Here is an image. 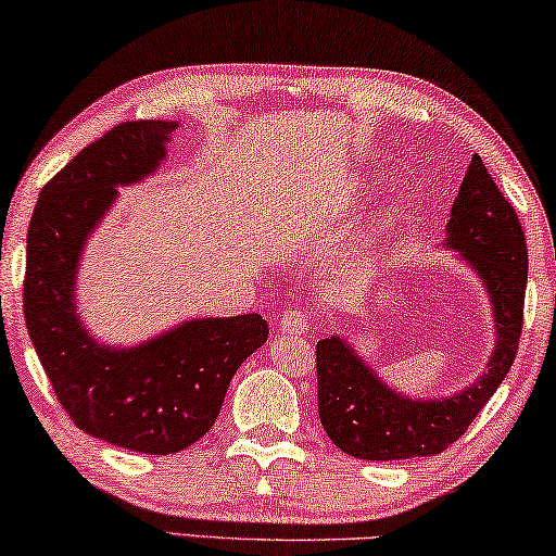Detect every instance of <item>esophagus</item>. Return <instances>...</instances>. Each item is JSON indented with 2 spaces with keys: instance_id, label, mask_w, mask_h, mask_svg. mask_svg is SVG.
Segmentation results:
<instances>
[{
  "instance_id": "obj_1",
  "label": "esophagus",
  "mask_w": 556,
  "mask_h": 556,
  "mask_svg": "<svg viewBox=\"0 0 556 556\" xmlns=\"http://www.w3.org/2000/svg\"><path fill=\"white\" fill-rule=\"evenodd\" d=\"M308 329V314L306 311H283V316H280L278 321V331L280 333H288V337H303Z\"/></svg>"
}]
</instances>
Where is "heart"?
I'll return each mask as SVG.
<instances>
[{
	"label": "heart",
	"mask_w": 556,
	"mask_h": 556,
	"mask_svg": "<svg viewBox=\"0 0 556 556\" xmlns=\"http://www.w3.org/2000/svg\"><path fill=\"white\" fill-rule=\"evenodd\" d=\"M359 197H362V187L352 185L344 192V202H356ZM402 215H405V204L402 202H392L379 210L377 215L371 217L367 232H364V245H371V242H377L379 238H384V235H390L394 230V225L402 219Z\"/></svg>",
	"instance_id": "b5f03b06"
}]
</instances>
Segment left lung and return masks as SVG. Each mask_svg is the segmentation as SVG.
<instances>
[{
	"mask_svg": "<svg viewBox=\"0 0 556 556\" xmlns=\"http://www.w3.org/2000/svg\"><path fill=\"white\" fill-rule=\"evenodd\" d=\"M443 248L481 280L493 316L483 375L447 397H409L384 382L344 337L316 346L318 417L331 443L359 460H407L453 445L511 369L527 293V242L511 202L473 154L445 225Z\"/></svg>",
	"mask_w": 556,
	"mask_h": 556,
	"instance_id": "obj_1",
	"label": "left lung"
}]
</instances>
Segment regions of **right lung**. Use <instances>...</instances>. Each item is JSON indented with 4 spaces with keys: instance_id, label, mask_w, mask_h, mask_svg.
Masks as SVG:
<instances>
[{
    "instance_id": "obj_1",
    "label": "right lung",
    "mask_w": 556,
    "mask_h": 556,
    "mask_svg": "<svg viewBox=\"0 0 556 556\" xmlns=\"http://www.w3.org/2000/svg\"><path fill=\"white\" fill-rule=\"evenodd\" d=\"M179 121H126L52 177L27 230L25 321L60 405L90 438L169 455L197 443L235 371L268 341L261 314L189 318L134 346L105 344L78 314V270L118 187L166 159Z\"/></svg>"
}]
</instances>
